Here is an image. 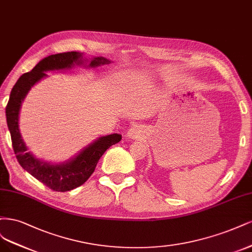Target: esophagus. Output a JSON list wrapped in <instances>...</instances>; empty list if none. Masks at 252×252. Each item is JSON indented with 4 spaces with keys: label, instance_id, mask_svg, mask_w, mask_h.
I'll list each match as a JSON object with an SVG mask.
<instances>
[{
    "label": "esophagus",
    "instance_id": "esophagus-1",
    "mask_svg": "<svg viewBox=\"0 0 252 252\" xmlns=\"http://www.w3.org/2000/svg\"><path fill=\"white\" fill-rule=\"evenodd\" d=\"M140 136H141L140 129L136 126L129 127L127 133H126V137L128 138V139H138V138H140Z\"/></svg>",
    "mask_w": 252,
    "mask_h": 252
}]
</instances>
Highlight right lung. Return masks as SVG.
I'll return each mask as SVG.
<instances>
[{
    "mask_svg": "<svg viewBox=\"0 0 252 252\" xmlns=\"http://www.w3.org/2000/svg\"><path fill=\"white\" fill-rule=\"evenodd\" d=\"M112 61L97 56L87 59L82 52H64L52 54L40 61L30 72L23 74L12 88L9 101L6 107V120L11 135L12 148L21 166L55 191H68L84 184L93 174L97 162L113 144L121 140V135L114 133L96 138L74 157L64 162L52 163L36 158L24 142L19 126L20 111L24 99L31 88L48 75V71H66L75 66L84 68H97L109 64Z\"/></svg>",
    "mask_w": 252,
    "mask_h": 252,
    "instance_id": "right-lung-1",
    "label": "right lung"
}]
</instances>
